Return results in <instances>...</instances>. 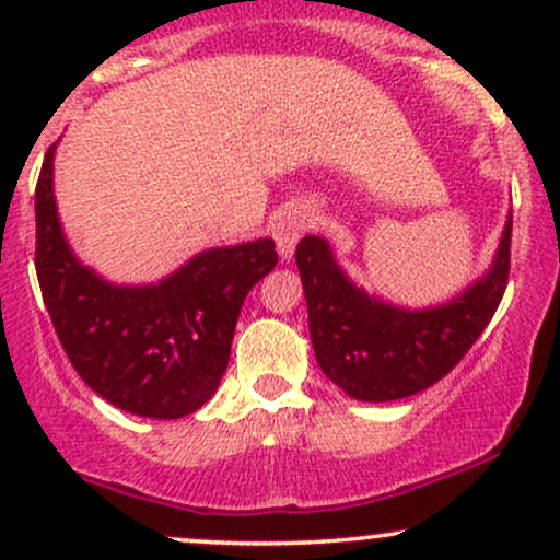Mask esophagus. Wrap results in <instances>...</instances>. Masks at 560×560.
<instances>
[{
  "mask_svg": "<svg viewBox=\"0 0 560 560\" xmlns=\"http://www.w3.org/2000/svg\"><path fill=\"white\" fill-rule=\"evenodd\" d=\"M311 229H313V213H311V210L294 208V210H287V213H281L279 218H276L273 240H276V247H279L281 258H292V253H294V247H298L300 236L307 234Z\"/></svg>",
  "mask_w": 560,
  "mask_h": 560,
  "instance_id": "esophagus-1",
  "label": "esophagus"
}]
</instances>
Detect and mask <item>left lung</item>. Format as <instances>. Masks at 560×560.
Masks as SVG:
<instances>
[{
  "label": "left lung",
  "instance_id": "left-lung-1",
  "mask_svg": "<svg viewBox=\"0 0 560 560\" xmlns=\"http://www.w3.org/2000/svg\"><path fill=\"white\" fill-rule=\"evenodd\" d=\"M511 231L508 218L490 273L458 300L432 311H400L369 298L339 271L329 244L320 236H302L294 258L320 371L363 402L402 400L447 376L503 300Z\"/></svg>",
  "mask_w": 560,
  "mask_h": 560
}]
</instances>
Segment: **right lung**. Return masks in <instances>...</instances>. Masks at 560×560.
Returning a JSON list of instances; mask_svg holds the SVG:
<instances>
[{
  "label": "right lung",
  "mask_w": 560,
  "mask_h": 560,
  "mask_svg": "<svg viewBox=\"0 0 560 560\" xmlns=\"http://www.w3.org/2000/svg\"><path fill=\"white\" fill-rule=\"evenodd\" d=\"M52 155L49 147L36 184V276L68 361L128 413H195L221 384L244 298L279 262L273 242L208 249L158 287H113L62 236Z\"/></svg>",
  "instance_id": "1"
}]
</instances>
